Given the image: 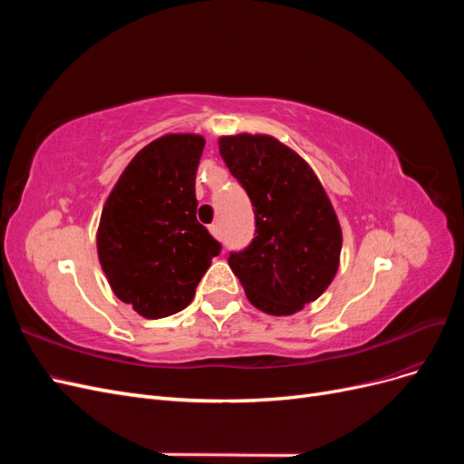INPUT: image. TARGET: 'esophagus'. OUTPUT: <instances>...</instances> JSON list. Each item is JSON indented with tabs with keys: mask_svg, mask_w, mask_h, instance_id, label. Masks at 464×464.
Here are the masks:
<instances>
[{
	"mask_svg": "<svg viewBox=\"0 0 464 464\" xmlns=\"http://www.w3.org/2000/svg\"><path fill=\"white\" fill-rule=\"evenodd\" d=\"M208 232H210V234H213L215 237H218V236H220V230H218V224H210V227H208Z\"/></svg>",
	"mask_w": 464,
	"mask_h": 464,
	"instance_id": "obj_1",
	"label": "esophagus"
}]
</instances>
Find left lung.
Masks as SVG:
<instances>
[{"label":"left lung","instance_id":"obj_1","mask_svg":"<svg viewBox=\"0 0 464 464\" xmlns=\"http://www.w3.org/2000/svg\"><path fill=\"white\" fill-rule=\"evenodd\" d=\"M220 157L256 207V237L230 254L247 300L269 315L315 302L339 271L343 230L314 168L273 135L218 139Z\"/></svg>","mask_w":464,"mask_h":464}]
</instances>
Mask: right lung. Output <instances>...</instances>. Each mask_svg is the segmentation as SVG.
<instances>
[{"label":"right lung","instance_id":"add662e5","mask_svg":"<svg viewBox=\"0 0 464 464\" xmlns=\"http://www.w3.org/2000/svg\"><path fill=\"white\" fill-rule=\"evenodd\" d=\"M205 137L166 133L139 150L111 188L96 251L111 292L147 319L184 310L220 244L198 222L195 174Z\"/></svg>","mask_w":464,"mask_h":464}]
</instances>
